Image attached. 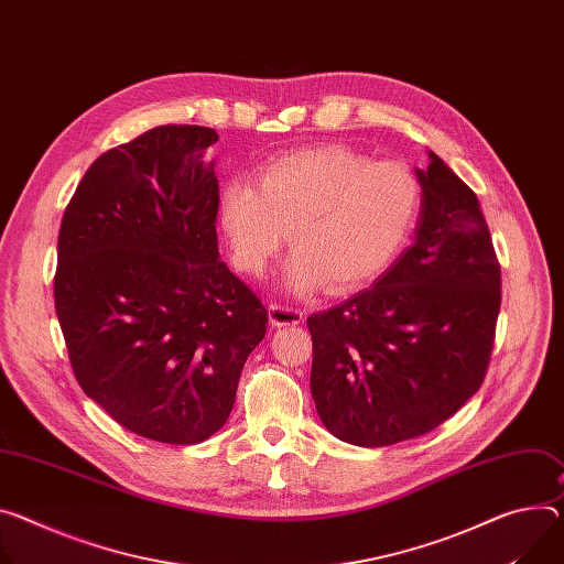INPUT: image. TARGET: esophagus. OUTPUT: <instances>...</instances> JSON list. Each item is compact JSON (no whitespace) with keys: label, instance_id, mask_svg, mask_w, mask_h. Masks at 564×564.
Returning <instances> with one entry per match:
<instances>
[{"label":"esophagus","instance_id":"esophagus-1","mask_svg":"<svg viewBox=\"0 0 564 564\" xmlns=\"http://www.w3.org/2000/svg\"><path fill=\"white\" fill-rule=\"evenodd\" d=\"M303 322V313L292 308L285 303H272L270 305V324L272 326H299Z\"/></svg>","mask_w":564,"mask_h":564}]
</instances>
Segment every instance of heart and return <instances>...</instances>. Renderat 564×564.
Listing matches in <instances>:
<instances>
[{
    "mask_svg": "<svg viewBox=\"0 0 564 564\" xmlns=\"http://www.w3.org/2000/svg\"><path fill=\"white\" fill-rule=\"evenodd\" d=\"M253 183L231 180L220 193L231 259L245 274H263L288 234L294 251L285 281L294 292L369 283L398 259L423 212V182L412 166L373 162L346 145L290 152Z\"/></svg>",
    "mask_w": 564,
    "mask_h": 564,
    "instance_id": "heart-1",
    "label": "heart"
}]
</instances>
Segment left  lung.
I'll use <instances>...</instances> for the list:
<instances>
[{
  "instance_id": "1",
  "label": "left lung",
  "mask_w": 564,
  "mask_h": 564,
  "mask_svg": "<svg viewBox=\"0 0 564 564\" xmlns=\"http://www.w3.org/2000/svg\"><path fill=\"white\" fill-rule=\"evenodd\" d=\"M416 240L373 283L308 317L311 391L339 441L382 447L454 416L481 387L501 272L473 188L430 152Z\"/></svg>"
}]
</instances>
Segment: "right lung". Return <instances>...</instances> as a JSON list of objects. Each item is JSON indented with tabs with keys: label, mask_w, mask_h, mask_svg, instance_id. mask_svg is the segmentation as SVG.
I'll list each match as a JSON object with an SVG mask.
<instances>
[{
	"label": "right lung",
	"mask_w": 564,
	"mask_h": 564,
	"mask_svg": "<svg viewBox=\"0 0 564 564\" xmlns=\"http://www.w3.org/2000/svg\"><path fill=\"white\" fill-rule=\"evenodd\" d=\"M214 128L104 152L58 234L56 315L83 391L126 430L193 445L229 419L268 311L218 253Z\"/></svg>",
	"instance_id": "1"
}]
</instances>
